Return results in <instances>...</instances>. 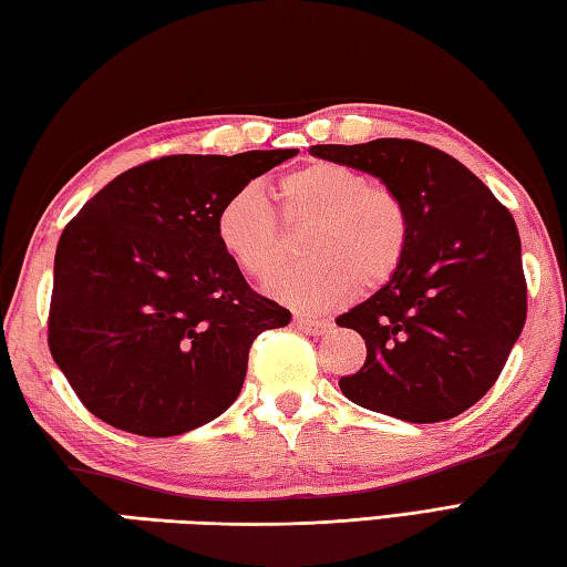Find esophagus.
Wrapping results in <instances>:
<instances>
[{
  "label": "esophagus",
  "mask_w": 567,
  "mask_h": 567,
  "mask_svg": "<svg viewBox=\"0 0 567 567\" xmlns=\"http://www.w3.org/2000/svg\"><path fill=\"white\" fill-rule=\"evenodd\" d=\"M293 326L308 336H323V333H330V328H333V323L326 318H306V316H296Z\"/></svg>",
  "instance_id": "esophagus-1"
}]
</instances>
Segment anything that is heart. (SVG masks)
I'll use <instances>...</instances> for the list:
<instances>
[{
  "instance_id": "obj_1",
  "label": "heart",
  "mask_w": 567,
  "mask_h": 567,
  "mask_svg": "<svg viewBox=\"0 0 567 567\" xmlns=\"http://www.w3.org/2000/svg\"><path fill=\"white\" fill-rule=\"evenodd\" d=\"M279 197L288 231L311 227L301 244L308 261L266 286L279 301L323 311L352 288L378 291L402 269L410 249L408 207L360 169L313 159L281 177ZM215 231L221 251L254 279L271 276L291 254V239L259 185L241 187L221 202Z\"/></svg>"
}]
</instances>
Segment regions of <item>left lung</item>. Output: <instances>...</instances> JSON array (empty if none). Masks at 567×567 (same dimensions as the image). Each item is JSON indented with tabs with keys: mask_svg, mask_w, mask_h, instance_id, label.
I'll use <instances>...</instances> for the list:
<instances>
[{
	"mask_svg": "<svg viewBox=\"0 0 567 567\" xmlns=\"http://www.w3.org/2000/svg\"><path fill=\"white\" fill-rule=\"evenodd\" d=\"M308 153L378 177L410 215L402 269L336 318L368 346L365 365L340 378V390L414 424L462 414L498 380L526 323L514 217L472 169L424 143L380 137Z\"/></svg>",
	"mask_w": 567,
	"mask_h": 567,
	"instance_id": "left-lung-1",
	"label": "left lung"
}]
</instances>
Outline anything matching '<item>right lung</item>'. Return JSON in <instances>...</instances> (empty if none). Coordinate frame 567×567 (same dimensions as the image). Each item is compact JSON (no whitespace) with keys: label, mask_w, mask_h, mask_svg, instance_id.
<instances>
[{"label":"right lung","mask_w":567,"mask_h":567,"mask_svg":"<svg viewBox=\"0 0 567 567\" xmlns=\"http://www.w3.org/2000/svg\"><path fill=\"white\" fill-rule=\"evenodd\" d=\"M298 151L169 155L117 175L63 229L49 348L99 420L175 436L229 410L254 338L291 313L221 251V202Z\"/></svg>","instance_id":"add662e5"}]
</instances>
